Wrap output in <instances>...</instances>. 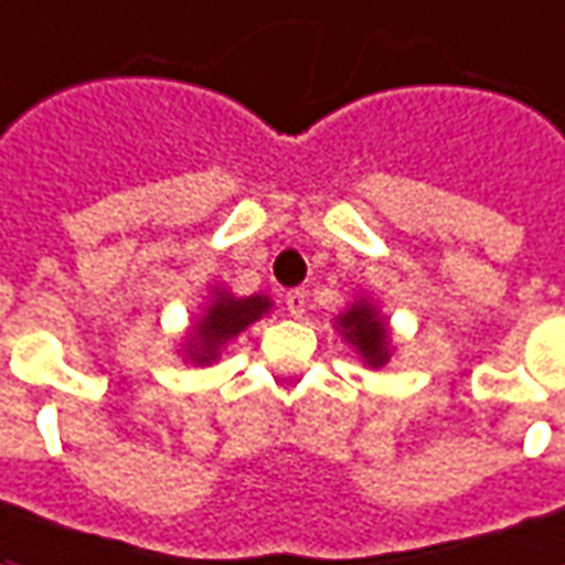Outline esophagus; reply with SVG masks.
<instances>
[{"label":"esophagus","mask_w":565,"mask_h":565,"mask_svg":"<svg viewBox=\"0 0 565 565\" xmlns=\"http://www.w3.org/2000/svg\"><path fill=\"white\" fill-rule=\"evenodd\" d=\"M286 310L291 319H300V316H303V310H307V295H303L300 288H295V291H288L286 295Z\"/></svg>","instance_id":"esophagus-1"}]
</instances>
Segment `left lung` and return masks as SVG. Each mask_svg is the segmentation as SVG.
I'll return each instance as SVG.
<instances>
[{"instance_id": "8db88e82", "label": "left lung", "mask_w": 565, "mask_h": 565, "mask_svg": "<svg viewBox=\"0 0 565 565\" xmlns=\"http://www.w3.org/2000/svg\"><path fill=\"white\" fill-rule=\"evenodd\" d=\"M333 331L352 345V352L370 370H382L397 352L394 337H391L388 316L382 312L373 295H358L343 312H337Z\"/></svg>"}]
</instances>
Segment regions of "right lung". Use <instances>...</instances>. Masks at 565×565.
<instances>
[{"label": "right lung", "instance_id": "obj_1", "mask_svg": "<svg viewBox=\"0 0 565 565\" xmlns=\"http://www.w3.org/2000/svg\"><path fill=\"white\" fill-rule=\"evenodd\" d=\"M274 310V300L267 295L237 298L232 288L210 286L207 303H201L195 319L183 333L177 355L192 367H210L222 358L232 340H237L249 324Z\"/></svg>", "mask_w": 565, "mask_h": 565}]
</instances>
